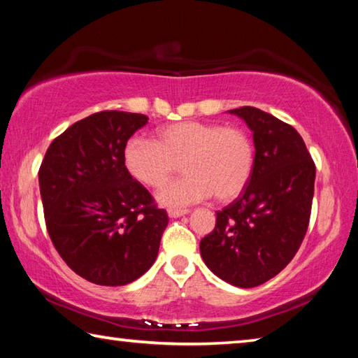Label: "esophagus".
<instances>
[{
    "mask_svg": "<svg viewBox=\"0 0 358 358\" xmlns=\"http://www.w3.org/2000/svg\"><path fill=\"white\" fill-rule=\"evenodd\" d=\"M187 213H189V210H186V208H169L167 210V215L171 217H180V216L187 215Z\"/></svg>",
    "mask_w": 358,
    "mask_h": 358,
    "instance_id": "1",
    "label": "esophagus"
}]
</instances>
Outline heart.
Here are the masks:
<instances>
[{
  "label": "heart",
  "instance_id": "obj_1",
  "mask_svg": "<svg viewBox=\"0 0 358 358\" xmlns=\"http://www.w3.org/2000/svg\"><path fill=\"white\" fill-rule=\"evenodd\" d=\"M252 138L238 126L180 121L157 129L155 141L132 137L124 143L126 171L148 187L164 186L181 169L185 177L169 183L157 199L169 207L213 196L226 202L245 189L254 169Z\"/></svg>",
  "mask_w": 358,
  "mask_h": 358
}]
</instances>
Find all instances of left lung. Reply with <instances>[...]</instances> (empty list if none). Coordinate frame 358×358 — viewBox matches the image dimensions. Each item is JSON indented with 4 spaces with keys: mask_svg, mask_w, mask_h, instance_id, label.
I'll list each match as a JSON object with an SVG mask.
<instances>
[{
    "mask_svg": "<svg viewBox=\"0 0 358 358\" xmlns=\"http://www.w3.org/2000/svg\"><path fill=\"white\" fill-rule=\"evenodd\" d=\"M229 112L252 131L254 169L241 196L216 211L201 254L216 276L250 289L276 276L299 251L310 224L316 166L290 124L250 106Z\"/></svg>",
    "mask_w": 358,
    "mask_h": 358,
    "instance_id": "left-lung-1",
    "label": "left lung"
}]
</instances>
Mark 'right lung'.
Returning <instances> with one entry per match:
<instances>
[{
  "mask_svg": "<svg viewBox=\"0 0 358 358\" xmlns=\"http://www.w3.org/2000/svg\"><path fill=\"white\" fill-rule=\"evenodd\" d=\"M142 113L102 110L77 121L47 148L39 189L47 232L69 268L99 286H124L156 260L169 222L126 171L124 143Z\"/></svg>",
  "mask_w": 358,
  "mask_h": 358,
  "instance_id": "right-lung-1",
  "label": "right lung"
}]
</instances>
